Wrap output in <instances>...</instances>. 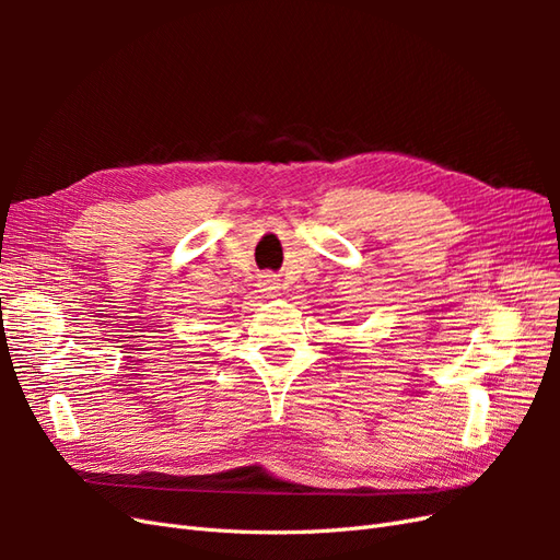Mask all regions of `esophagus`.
<instances>
[{"label": "esophagus", "mask_w": 560, "mask_h": 560, "mask_svg": "<svg viewBox=\"0 0 560 560\" xmlns=\"http://www.w3.org/2000/svg\"><path fill=\"white\" fill-rule=\"evenodd\" d=\"M261 287H264V292H268V294H276V290H278V282H276L273 278H270V276H264Z\"/></svg>", "instance_id": "1"}]
</instances>
